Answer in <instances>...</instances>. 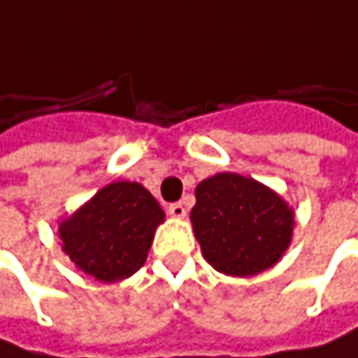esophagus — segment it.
Returning a JSON list of instances; mask_svg holds the SVG:
<instances>
[{"mask_svg": "<svg viewBox=\"0 0 358 358\" xmlns=\"http://www.w3.org/2000/svg\"><path fill=\"white\" fill-rule=\"evenodd\" d=\"M167 212H169V216H171V218H176V220H182V218L187 216V208H185V203H171V206L167 208Z\"/></svg>", "mask_w": 358, "mask_h": 358, "instance_id": "obj_1", "label": "esophagus"}]
</instances>
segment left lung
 I'll return each mask as SVG.
<instances>
[{
    "label": "left lung",
    "mask_w": 358,
    "mask_h": 358,
    "mask_svg": "<svg viewBox=\"0 0 358 358\" xmlns=\"http://www.w3.org/2000/svg\"><path fill=\"white\" fill-rule=\"evenodd\" d=\"M191 212L201 254L218 273L254 277L275 266L287 252L296 214L273 189L254 178L220 171L195 189Z\"/></svg>",
    "instance_id": "1"
}]
</instances>
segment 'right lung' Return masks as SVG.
<instances>
[{
  "label": "right lung",
  "instance_id": "1",
  "mask_svg": "<svg viewBox=\"0 0 358 358\" xmlns=\"http://www.w3.org/2000/svg\"><path fill=\"white\" fill-rule=\"evenodd\" d=\"M163 222L165 212L140 182L117 180L62 218L58 239L77 271L100 283H117L144 266Z\"/></svg>",
  "mask_w": 358,
  "mask_h": 358
}]
</instances>
